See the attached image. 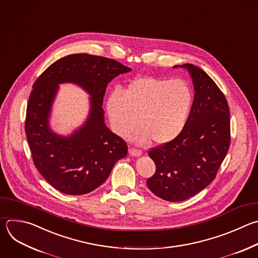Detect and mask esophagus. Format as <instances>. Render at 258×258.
I'll list each match as a JSON object with an SVG mask.
<instances>
[{
    "label": "esophagus",
    "mask_w": 258,
    "mask_h": 258,
    "mask_svg": "<svg viewBox=\"0 0 258 258\" xmlns=\"http://www.w3.org/2000/svg\"><path fill=\"white\" fill-rule=\"evenodd\" d=\"M128 153H130L131 156H134V157H140L142 155V151L138 150V149H135V148H131L128 150Z\"/></svg>",
    "instance_id": "34e87169"
}]
</instances>
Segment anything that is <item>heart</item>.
<instances>
[{
    "label": "heart",
    "instance_id": "b5f03b06",
    "mask_svg": "<svg viewBox=\"0 0 258 258\" xmlns=\"http://www.w3.org/2000/svg\"><path fill=\"white\" fill-rule=\"evenodd\" d=\"M191 104L192 92L185 81L146 76L132 81L123 94L114 91L106 109L117 135H128L139 123L142 127L135 138L137 143L147 145L152 139L164 145L182 133Z\"/></svg>",
    "mask_w": 258,
    "mask_h": 258
}]
</instances>
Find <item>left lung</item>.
<instances>
[{"mask_svg": "<svg viewBox=\"0 0 258 258\" xmlns=\"http://www.w3.org/2000/svg\"><path fill=\"white\" fill-rule=\"evenodd\" d=\"M178 67L188 71L196 91L186 125L176 139L149 152L156 172L147 185L168 202L188 200L206 188L215 179L231 141L229 106L217 84L197 66Z\"/></svg>", "mask_w": 258, "mask_h": 258, "instance_id": "1", "label": "left lung"}]
</instances>
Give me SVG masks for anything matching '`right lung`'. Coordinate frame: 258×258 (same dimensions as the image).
Here are the masks:
<instances>
[{
  "mask_svg": "<svg viewBox=\"0 0 258 258\" xmlns=\"http://www.w3.org/2000/svg\"><path fill=\"white\" fill-rule=\"evenodd\" d=\"M131 71L112 58L75 53L54 61L34 82L25 133L36 169L58 191L71 196L93 191L126 156V143L104 123L102 103L108 83ZM62 82L76 83L92 96L88 120L69 137L53 133L48 122L58 84Z\"/></svg>",
  "mask_w": 258,
  "mask_h": 258,
  "instance_id": "obj_1",
  "label": "right lung"
}]
</instances>
